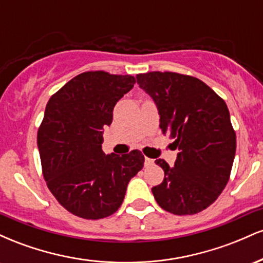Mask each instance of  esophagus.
Here are the masks:
<instances>
[{
	"instance_id": "esophagus-1",
	"label": "esophagus",
	"mask_w": 263,
	"mask_h": 263,
	"mask_svg": "<svg viewBox=\"0 0 263 263\" xmlns=\"http://www.w3.org/2000/svg\"><path fill=\"white\" fill-rule=\"evenodd\" d=\"M155 164V161H153V159H151V158H144V167H152V165Z\"/></svg>"
}]
</instances>
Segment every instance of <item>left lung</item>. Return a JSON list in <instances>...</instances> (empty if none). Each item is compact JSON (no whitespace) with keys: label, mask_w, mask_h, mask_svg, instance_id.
I'll list each match as a JSON object with an SVG mask.
<instances>
[{"label":"left lung","mask_w":263,"mask_h":263,"mask_svg":"<svg viewBox=\"0 0 263 263\" xmlns=\"http://www.w3.org/2000/svg\"><path fill=\"white\" fill-rule=\"evenodd\" d=\"M138 85L156 102L163 135L178 148L174 167L164 159L156 164L164 179L152 188L162 209L193 215L218 199L230 179L236 134L225 101L198 78L172 71L136 75Z\"/></svg>","instance_id":"1"}]
</instances>
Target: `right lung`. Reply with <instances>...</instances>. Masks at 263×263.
<instances>
[{"label": "right lung", "mask_w": 263, "mask_h": 263, "mask_svg": "<svg viewBox=\"0 0 263 263\" xmlns=\"http://www.w3.org/2000/svg\"><path fill=\"white\" fill-rule=\"evenodd\" d=\"M132 75L85 71L48 101L37 143L42 172L52 194L69 213L87 220L112 215L144 157L105 155L102 128L112 122L116 102L132 89Z\"/></svg>", "instance_id": "add662e5"}]
</instances>
